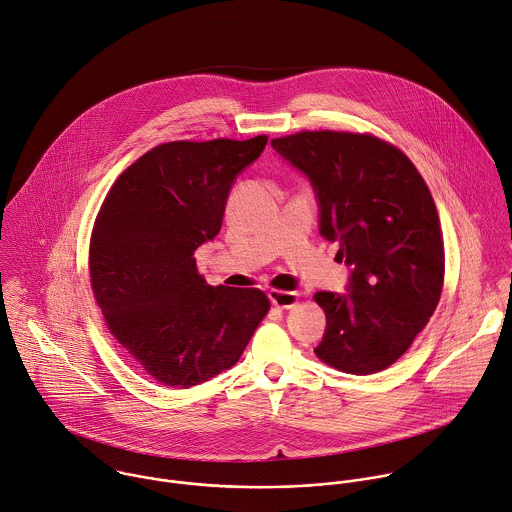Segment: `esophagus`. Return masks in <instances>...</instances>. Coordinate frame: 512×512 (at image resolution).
I'll return each mask as SVG.
<instances>
[{
  "label": "esophagus",
  "instance_id": "esophagus-1",
  "mask_svg": "<svg viewBox=\"0 0 512 512\" xmlns=\"http://www.w3.org/2000/svg\"><path fill=\"white\" fill-rule=\"evenodd\" d=\"M270 302L280 308V310H290L298 302V292H288V290H270Z\"/></svg>",
  "mask_w": 512,
  "mask_h": 512
}]
</instances>
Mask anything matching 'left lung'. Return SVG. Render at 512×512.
I'll list each match as a JSON object with an SVG mask.
<instances>
[{"label": "left lung", "mask_w": 512, "mask_h": 512, "mask_svg": "<svg viewBox=\"0 0 512 512\" xmlns=\"http://www.w3.org/2000/svg\"><path fill=\"white\" fill-rule=\"evenodd\" d=\"M320 202V234L352 266L350 292H316L326 332L316 356L348 374L394 364L434 314L444 242L432 194L394 144L372 134L302 130L272 140Z\"/></svg>", "instance_id": "8db88e82"}]
</instances>
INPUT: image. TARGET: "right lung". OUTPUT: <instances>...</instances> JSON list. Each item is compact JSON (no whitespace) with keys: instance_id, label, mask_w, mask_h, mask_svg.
Returning <instances> with one entry per match:
<instances>
[{"instance_id":"right-lung-1","label":"right lung","mask_w":512,"mask_h":512,"mask_svg":"<svg viewBox=\"0 0 512 512\" xmlns=\"http://www.w3.org/2000/svg\"><path fill=\"white\" fill-rule=\"evenodd\" d=\"M250 140L166 142L126 168L96 216L90 282L112 336L160 384L190 388L232 368L270 310L258 288L208 286L194 252L212 240Z\"/></svg>"}]
</instances>
